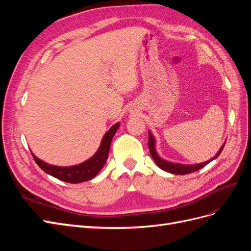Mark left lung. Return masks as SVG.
Instances as JSON below:
<instances>
[{"label":"left lung","mask_w":251,"mask_h":251,"mask_svg":"<svg viewBox=\"0 0 251 251\" xmlns=\"http://www.w3.org/2000/svg\"><path fill=\"white\" fill-rule=\"evenodd\" d=\"M225 146V143L221 147V149L219 150L218 153L216 154L215 157H212L210 160L206 161V162H203V163H199V164H181V163H174V162H170V161H166L164 159H162L160 156L157 154L156 151V148H155V138L153 134L151 132H149V150H150V153L151 156L153 157L154 161L156 162V164L160 168L161 170L174 174V175H186V174H191L194 173L196 171H199L200 169L204 168L205 165L208 164L210 161L215 160L216 158H218V156L221 154V151L223 150Z\"/></svg>","instance_id":"obj_1"}]
</instances>
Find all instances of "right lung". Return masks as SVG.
Returning <instances> with one entry per match:
<instances>
[{"label":"right lung","instance_id":"obj_1","mask_svg":"<svg viewBox=\"0 0 251 251\" xmlns=\"http://www.w3.org/2000/svg\"><path fill=\"white\" fill-rule=\"evenodd\" d=\"M119 126H120L119 123L112 126L110 130L104 134L100 143V147L94 154V156L88 159L87 161L77 165H73V166L52 165V164L44 162L43 160H41V159L37 158L33 153L31 154L34 158L36 164L39 165L45 173L51 175L52 177L68 182V183H80V182L89 181L91 179H93L103 168V165L108 159L111 141L114 137V135H115L116 131L118 130Z\"/></svg>","mask_w":251,"mask_h":251}]
</instances>
